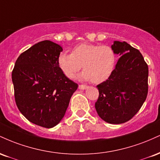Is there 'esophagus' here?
<instances>
[{
	"mask_svg": "<svg viewBox=\"0 0 160 160\" xmlns=\"http://www.w3.org/2000/svg\"><path fill=\"white\" fill-rule=\"evenodd\" d=\"M86 88H87V86H86V85H79V89H82V90H83V89H86Z\"/></svg>",
	"mask_w": 160,
	"mask_h": 160,
	"instance_id": "1",
	"label": "esophagus"
}]
</instances>
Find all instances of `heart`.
Returning a JSON list of instances; mask_svg holds the SVG:
<instances>
[{
  "mask_svg": "<svg viewBox=\"0 0 160 160\" xmlns=\"http://www.w3.org/2000/svg\"><path fill=\"white\" fill-rule=\"evenodd\" d=\"M57 63L66 78L73 79L81 69L80 78L100 83L109 78L115 67L116 55L109 46L82 43L76 46L71 53L62 52Z\"/></svg>",
  "mask_w": 160,
  "mask_h": 160,
  "instance_id": "1",
  "label": "heart"
}]
</instances>
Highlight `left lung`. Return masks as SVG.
Listing matches in <instances>:
<instances>
[{
    "label": "left lung",
    "instance_id": "left-lung-1",
    "mask_svg": "<svg viewBox=\"0 0 160 160\" xmlns=\"http://www.w3.org/2000/svg\"><path fill=\"white\" fill-rule=\"evenodd\" d=\"M120 57L109 78L97 86L95 108L102 120L111 124L131 120L140 110L148 92V66L137 49L126 42L111 46Z\"/></svg>",
    "mask_w": 160,
    "mask_h": 160
}]
</instances>
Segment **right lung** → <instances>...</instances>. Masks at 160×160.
I'll list each match as a JSON object with an SVG mask.
<instances>
[{
	"label": "right lung",
	"mask_w": 160,
	"mask_h": 160,
	"mask_svg": "<svg viewBox=\"0 0 160 160\" xmlns=\"http://www.w3.org/2000/svg\"><path fill=\"white\" fill-rule=\"evenodd\" d=\"M62 51L61 46L50 40L39 42L20 55L12 72L19 111L31 122L47 128L62 120L78 87L58 68Z\"/></svg>",
	"instance_id": "obj_1"
}]
</instances>
